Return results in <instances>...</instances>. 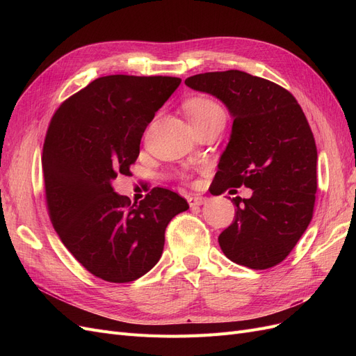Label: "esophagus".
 <instances>
[{"label":"esophagus","instance_id":"34e87169","mask_svg":"<svg viewBox=\"0 0 356 356\" xmlns=\"http://www.w3.org/2000/svg\"><path fill=\"white\" fill-rule=\"evenodd\" d=\"M207 202H208V199L207 197H202V196H191V197H188V204H190L191 208L200 207V204L207 203Z\"/></svg>","mask_w":356,"mask_h":356}]
</instances>
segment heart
Returning a JSON list of instances; mask_svg holds the SVG:
<instances>
[{"label":"heart","instance_id":"heart-1","mask_svg":"<svg viewBox=\"0 0 356 356\" xmlns=\"http://www.w3.org/2000/svg\"><path fill=\"white\" fill-rule=\"evenodd\" d=\"M184 110L191 124H197L211 120V118L224 115L221 106L208 98H193L186 102Z\"/></svg>","mask_w":356,"mask_h":356}]
</instances>
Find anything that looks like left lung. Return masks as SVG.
I'll return each instance as SVG.
<instances>
[{
	"label": "left lung",
	"mask_w": 356,
	"mask_h": 356,
	"mask_svg": "<svg viewBox=\"0 0 356 356\" xmlns=\"http://www.w3.org/2000/svg\"><path fill=\"white\" fill-rule=\"evenodd\" d=\"M190 89L220 99L233 117L212 195L252 190L233 199L234 220L218 236L224 255L255 270L284 261L314 215L318 152L307 118L281 86L239 70L188 77Z\"/></svg>",
	"instance_id": "1"
}]
</instances>
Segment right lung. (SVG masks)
<instances>
[{"mask_svg":"<svg viewBox=\"0 0 356 356\" xmlns=\"http://www.w3.org/2000/svg\"><path fill=\"white\" fill-rule=\"evenodd\" d=\"M179 83L106 75L51 117L41 157L50 220L75 260L106 282H131L152 270L169 221L188 209L168 188L156 187L132 204L111 186L117 175H131L144 131Z\"/></svg>","mask_w":356,"mask_h":356,"instance_id":"right-lung-1","label":"right lung"}]
</instances>
